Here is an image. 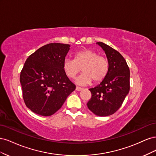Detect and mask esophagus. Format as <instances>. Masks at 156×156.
I'll list each match as a JSON object with an SVG mask.
<instances>
[{
  "label": "esophagus",
  "mask_w": 156,
  "mask_h": 156,
  "mask_svg": "<svg viewBox=\"0 0 156 156\" xmlns=\"http://www.w3.org/2000/svg\"><path fill=\"white\" fill-rule=\"evenodd\" d=\"M75 90H76L77 91H81V90H82L83 88H81V87H76V88H75Z\"/></svg>",
  "instance_id": "1"
}]
</instances>
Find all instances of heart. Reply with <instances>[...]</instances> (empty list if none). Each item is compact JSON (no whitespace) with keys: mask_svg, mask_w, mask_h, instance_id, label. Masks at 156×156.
<instances>
[{"mask_svg":"<svg viewBox=\"0 0 156 156\" xmlns=\"http://www.w3.org/2000/svg\"><path fill=\"white\" fill-rule=\"evenodd\" d=\"M83 73L76 79L80 85L101 83L106 77L109 69V62L105 56H100L91 49H84L75 54L74 60L66 58L63 62V69L69 79H73L80 72Z\"/></svg>","mask_w":156,"mask_h":156,"instance_id":"b5f03b06","label":"heart"}]
</instances>
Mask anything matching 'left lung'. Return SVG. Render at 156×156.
Here are the masks:
<instances>
[{"label": "left lung", "instance_id": "left-lung-1", "mask_svg": "<svg viewBox=\"0 0 156 156\" xmlns=\"http://www.w3.org/2000/svg\"><path fill=\"white\" fill-rule=\"evenodd\" d=\"M96 44L105 51L109 69L100 84L89 89L92 97L87 106L96 115L107 116L119 110L129 93L130 72L126 60L119 52L103 42Z\"/></svg>", "mask_w": 156, "mask_h": 156}]
</instances>
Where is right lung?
Returning <instances> with one entry per match:
<instances>
[{"label":"right lung","instance_id":"obj_1","mask_svg":"<svg viewBox=\"0 0 156 156\" xmlns=\"http://www.w3.org/2000/svg\"><path fill=\"white\" fill-rule=\"evenodd\" d=\"M69 47L60 43L47 44L25 61L20 74L23 98L27 107L36 114L53 115L75 90V85L63 69Z\"/></svg>","mask_w":156,"mask_h":156}]
</instances>
